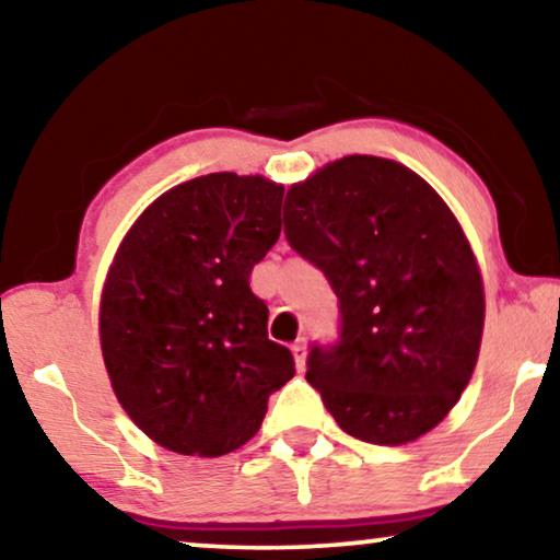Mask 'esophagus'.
I'll use <instances>...</instances> for the list:
<instances>
[{"label":"esophagus","instance_id":"1","mask_svg":"<svg viewBox=\"0 0 560 560\" xmlns=\"http://www.w3.org/2000/svg\"><path fill=\"white\" fill-rule=\"evenodd\" d=\"M291 352H294V360H296V366L299 370H304L306 366V339H296L294 347H291Z\"/></svg>","mask_w":560,"mask_h":560}]
</instances>
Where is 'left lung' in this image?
Listing matches in <instances>:
<instances>
[{
	"instance_id": "obj_1",
	"label": "left lung",
	"mask_w": 560,
	"mask_h": 560,
	"mask_svg": "<svg viewBox=\"0 0 560 560\" xmlns=\"http://www.w3.org/2000/svg\"><path fill=\"white\" fill-rule=\"evenodd\" d=\"M289 244L327 273L341 337L306 380L347 435L407 445L445 420L478 364L486 289L460 221L428 180L345 155L289 188Z\"/></svg>"
}]
</instances>
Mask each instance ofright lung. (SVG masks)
<instances>
[{
	"mask_svg": "<svg viewBox=\"0 0 560 560\" xmlns=\"http://www.w3.org/2000/svg\"><path fill=\"white\" fill-rule=\"evenodd\" d=\"M281 198L264 175H198L158 196L113 256L100 294L105 370L122 410L165 450L233 453L294 377L248 283L281 233Z\"/></svg>",
	"mask_w": 560,
	"mask_h": 560,
	"instance_id": "1",
	"label": "right lung"
}]
</instances>
